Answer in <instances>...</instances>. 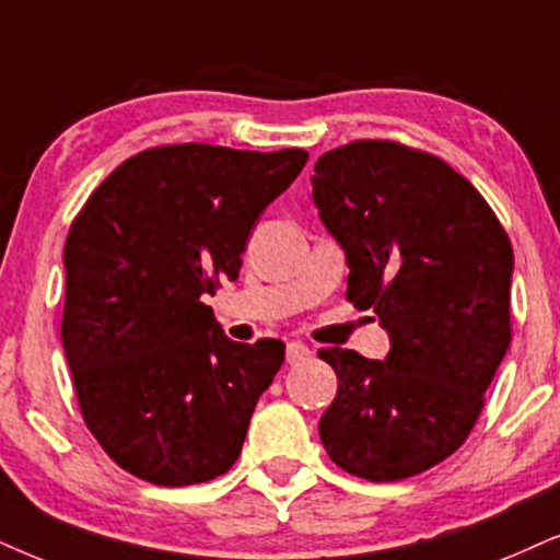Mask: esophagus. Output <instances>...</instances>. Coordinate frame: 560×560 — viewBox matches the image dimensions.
Wrapping results in <instances>:
<instances>
[{
	"mask_svg": "<svg viewBox=\"0 0 560 560\" xmlns=\"http://www.w3.org/2000/svg\"><path fill=\"white\" fill-rule=\"evenodd\" d=\"M313 357V351H310V346H304L302 341H292L287 343V362L289 364H300L304 359Z\"/></svg>",
	"mask_w": 560,
	"mask_h": 560,
	"instance_id": "esophagus-1",
	"label": "esophagus"
}]
</instances>
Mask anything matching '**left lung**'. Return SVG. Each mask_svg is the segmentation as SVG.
<instances>
[{
	"instance_id": "obj_1",
	"label": "left lung",
	"mask_w": 560,
	"mask_h": 560,
	"mask_svg": "<svg viewBox=\"0 0 560 560\" xmlns=\"http://www.w3.org/2000/svg\"><path fill=\"white\" fill-rule=\"evenodd\" d=\"M313 201L346 253V296L390 336L382 362L320 351L338 377L323 447L374 483L419 476L468 439L512 341V243L463 175L398 141L325 152Z\"/></svg>"
}]
</instances>
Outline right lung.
Masks as SVG:
<instances>
[{
	"label": "right lung",
	"mask_w": 560,
	"mask_h": 560,
	"mask_svg": "<svg viewBox=\"0 0 560 560\" xmlns=\"http://www.w3.org/2000/svg\"><path fill=\"white\" fill-rule=\"evenodd\" d=\"M307 152L173 144L133 154L63 245L61 343L82 419L113 463L154 486L228 472L284 343L224 336L214 310L258 217Z\"/></svg>",
	"instance_id": "1"
}]
</instances>
